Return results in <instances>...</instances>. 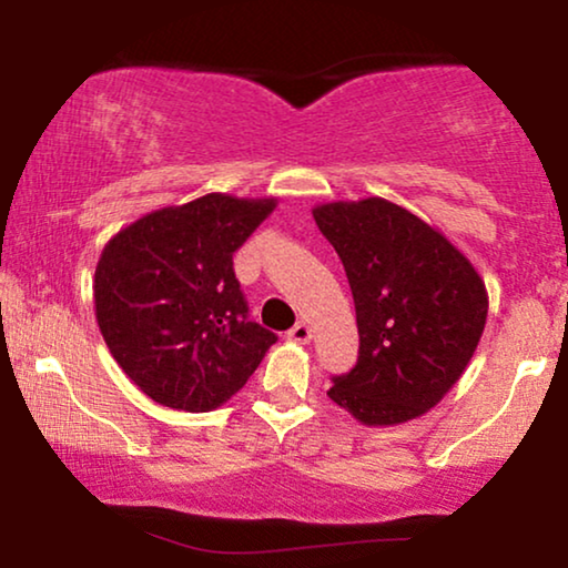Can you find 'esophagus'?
Masks as SVG:
<instances>
[{
	"label": "esophagus",
	"instance_id": "obj_1",
	"mask_svg": "<svg viewBox=\"0 0 568 568\" xmlns=\"http://www.w3.org/2000/svg\"><path fill=\"white\" fill-rule=\"evenodd\" d=\"M286 338L294 341V344H307V341L313 338V328H310L305 321H300V323L292 325L290 333H286Z\"/></svg>",
	"mask_w": 568,
	"mask_h": 568
}]
</instances>
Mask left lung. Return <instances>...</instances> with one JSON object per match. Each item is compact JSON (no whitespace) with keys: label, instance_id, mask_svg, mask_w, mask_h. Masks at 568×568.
I'll list each match as a JSON object with an SVG mask.
<instances>
[{"label":"left lung","instance_id":"1","mask_svg":"<svg viewBox=\"0 0 568 568\" xmlns=\"http://www.w3.org/2000/svg\"><path fill=\"white\" fill-rule=\"evenodd\" d=\"M354 294L359 359L328 398L367 426L424 416L463 377L488 315L484 278L432 224L387 199L313 209Z\"/></svg>","mask_w":568,"mask_h":568}]
</instances>
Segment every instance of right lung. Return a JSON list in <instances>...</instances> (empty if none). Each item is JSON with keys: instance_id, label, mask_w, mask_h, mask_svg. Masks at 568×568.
Instances as JSON below:
<instances>
[{"instance_id": "obj_1", "label": "right lung", "mask_w": 568, "mask_h": 568, "mask_svg": "<svg viewBox=\"0 0 568 568\" xmlns=\"http://www.w3.org/2000/svg\"><path fill=\"white\" fill-rule=\"evenodd\" d=\"M276 199L206 193L144 214L100 253L95 317L113 359L144 395L206 414L247 383L276 333L247 321L232 253Z\"/></svg>"}]
</instances>
